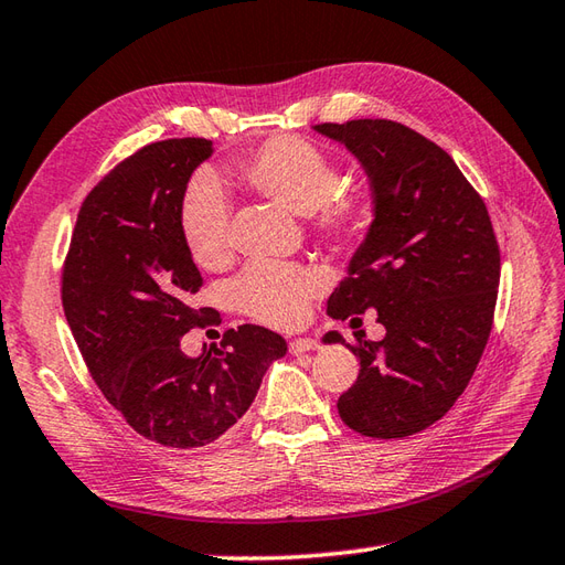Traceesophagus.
<instances>
[{
    "instance_id": "obj_1",
    "label": "esophagus",
    "mask_w": 565,
    "mask_h": 565,
    "mask_svg": "<svg viewBox=\"0 0 565 565\" xmlns=\"http://www.w3.org/2000/svg\"><path fill=\"white\" fill-rule=\"evenodd\" d=\"M315 349H320V342L312 337H296V339H291V344H288V351H291L294 356H300V353L315 351Z\"/></svg>"
}]
</instances>
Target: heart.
Returning a JSON list of instances; mask_svg holds the SVG:
<instances>
[{"label": "heart", "mask_w": 565, "mask_h": 565, "mask_svg": "<svg viewBox=\"0 0 565 565\" xmlns=\"http://www.w3.org/2000/svg\"><path fill=\"white\" fill-rule=\"evenodd\" d=\"M247 190L306 214L308 228L320 241L339 247L356 245L373 216L371 196L361 190H339L342 170L318 143L294 135L271 137L233 163ZM178 228L190 257L204 269L226 267L233 257L231 200L221 182L194 175L178 204ZM327 286L318 267L288 262H253L233 284L241 312L262 324L294 327L306 320L315 296Z\"/></svg>", "instance_id": "b5f03b06"}]
</instances>
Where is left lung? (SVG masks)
Wrapping results in <instances>:
<instances>
[{"label":"left lung","instance_id":"8db88e82","mask_svg":"<svg viewBox=\"0 0 565 565\" xmlns=\"http://www.w3.org/2000/svg\"><path fill=\"white\" fill-rule=\"evenodd\" d=\"M315 129L359 156L375 196L369 238L327 315L349 320L375 308L387 332L371 342L356 330L353 344L324 334L361 365L337 409L361 436H414L448 414L487 349L501 281L491 216L450 153L412 127L375 117Z\"/></svg>","mask_w":565,"mask_h":565}]
</instances>
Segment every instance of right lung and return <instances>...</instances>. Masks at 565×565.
<instances>
[{"instance_id":"1","label":"right lung","mask_w":565,"mask_h":565,"mask_svg":"<svg viewBox=\"0 0 565 565\" xmlns=\"http://www.w3.org/2000/svg\"><path fill=\"white\" fill-rule=\"evenodd\" d=\"M209 153L212 141L185 137L122 159L86 194L62 267L64 315L98 390L139 436L180 450L223 436L286 353L259 324L226 330L200 356L180 349L214 322L192 306L204 281L178 228L180 196Z\"/></svg>"}]
</instances>
